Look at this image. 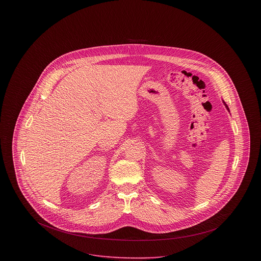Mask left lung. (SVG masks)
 <instances>
[{
  "label": "left lung",
  "instance_id": "left-lung-1",
  "mask_svg": "<svg viewBox=\"0 0 261 261\" xmlns=\"http://www.w3.org/2000/svg\"><path fill=\"white\" fill-rule=\"evenodd\" d=\"M225 106H226V105H225ZM226 108H227V110H228V111H229V109H228V107H227V106H226Z\"/></svg>",
  "mask_w": 261,
  "mask_h": 261
}]
</instances>
